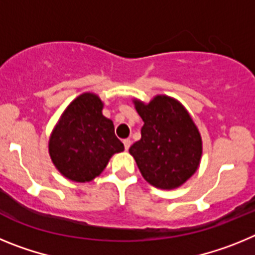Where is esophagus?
I'll list each match as a JSON object with an SVG mask.
<instances>
[{"mask_svg": "<svg viewBox=\"0 0 255 255\" xmlns=\"http://www.w3.org/2000/svg\"><path fill=\"white\" fill-rule=\"evenodd\" d=\"M124 147H125V149L128 150L130 148V145H131V140L130 139H124Z\"/></svg>", "mask_w": 255, "mask_h": 255, "instance_id": "esophagus-1", "label": "esophagus"}]
</instances>
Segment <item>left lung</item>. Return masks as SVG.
Listing matches in <instances>:
<instances>
[{"instance_id":"left-lung-1","label":"left lung","mask_w":255,"mask_h":255,"mask_svg":"<svg viewBox=\"0 0 255 255\" xmlns=\"http://www.w3.org/2000/svg\"><path fill=\"white\" fill-rule=\"evenodd\" d=\"M144 125L140 140L130 154L150 185L172 190L195 173L203 153V141L193 117L181 102L157 94L148 103L132 100Z\"/></svg>"}]
</instances>
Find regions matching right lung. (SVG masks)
Masks as SVG:
<instances>
[{
	"label": "right lung",
	"instance_id": "obj_1",
	"mask_svg": "<svg viewBox=\"0 0 255 255\" xmlns=\"http://www.w3.org/2000/svg\"><path fill=\"white\" fill-rule=\"evenodd\" d=\"M103 102L85 92L70 102L49 135L52 163L66 179L89 182L100 176L124 144L115 135L112 120L103 116Z\"/></svg>",
	"mask_w": 255,
	"mask_h": 255
}]
</instances>
